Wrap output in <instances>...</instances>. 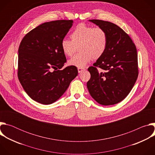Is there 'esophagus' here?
<instances>
[{"instance_id": "obj_1", "label": "esophagus", "mask_w": 155, "mask_h": 155, "mask_svg": "<svg viewBox=\"0 0 155 155\" xmlns=\"http://www.w3.org/2000/svg\"><path fill=\"white\" fill-rule=\"evenodd\" d=\"M84 70H85L84 68H78V72L79 73H80L81 72H82V71H84Z\"/></svg>"}]
</instances>
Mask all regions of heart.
Returning a JSON list of instances; mask_svg holds the SVG:
<instances>
[{"label": "heart", "instance_id": "b5f03b06", "mask_svg": "<svg viewBox=\"0 0 155 155\" xmlns=\"http://www.w3.org/2000/svg\"><path fill=\"white\" fill-rule=\"evenodd\" d=\"M71 40L64 38L61 43L63 53L72 56L79 47V53L69 61L71 65L83 68L93 59H98L105 53L108 41L106 31L101 27H94L84 23L78 24L70 35Z\"/></svg>", "mask_w": 155, "mask_h": 155}]
</instances>
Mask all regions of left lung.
I'll use <instances>...</instances> for the list:
<instances>
[{"label":"left lung","instance_id":"8db88e82","mask_svg":"<svg viewBox=\"0 0 155 155\" xmlns=\"http://www.w3.org/2000/svg\"><path fill=\"white\" fill-rule=\"evenodd\" d=\"M90 21L106 31L108 41L104 55L87 69L91 74L87 90L99 104L114 105L126 98L137 80V49L129 35L117 25L99 19Z\"/></svg>","mask_w":155,"mask_h":155}]
</instances>
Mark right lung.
Listing matches in <instances>:
<instances>
[{
    "instance_id": "obj_1",
    "label": "right lung",
    "mask_w": 155,
    "mask_h": 155,
    "mask_svg": "<svg viewBox=\"0 0 155 155\" xmlns=\"http://www.w3.org/2000/svg\"><path fill=\"white\" fill-rule=\"evenodd\" d=\"M73 20L44 23L29 32L18 49V77L28 96L42 104L56 101L77 76V67L62 68L66 62L61 43Z\"/></svg>"
}]
</instances>
